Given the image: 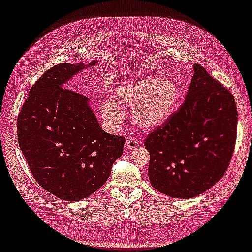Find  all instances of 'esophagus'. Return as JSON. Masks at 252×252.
<instances>
[{"mask_svg":"<svg viewBox=\"0 0 252 252\" xmlns=\"http://www.w3.org/2000/svg\"><path fill=\"white\" fill-rule=\"evenodd\" d=\"M137 146H139V141L135 138H129L126 140V147L131 148V150H134Z\"/></svg>","mask_w":252,"mask_h":252,"instance_id":"obj_1","label":"esophagus"}]
</instances>
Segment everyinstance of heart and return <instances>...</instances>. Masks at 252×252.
I'll use <instances>...</instances> for the list:
<instances>
[{
    "label": "heart",
    "mask_w": 252,
    "mask_h": 252,
    "mask_svg": "<svg viewBox=\"0 0 252 252\" xmlns=\"http://www.w3.org/2000/svg\"><path fill=\"white\" fill-rule=\"evenodd\" d=\"M116 97L121 104L134 107L136 123L146 128L161 126L169 117L179 97V88L171 79L144 76L116 89ZM100 112L110 125L123 120L121 107L113 98L100 102Z\"/></svg>",
    "instance_id": "1"
}]
</instances>
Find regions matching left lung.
Instances as JSON below:
<instances>
[{
	"mask_svg": "<svg viewBox=\"0 0 252 252\" xmlns=\"http://www.w3.org/2000/svg\"><path fill=\"white\" fill-rule=\"evenodd\" d=\"M237 125L230 91L195 64L185 101L144 140L153 187L174 198H191L213 187L231 161Z\"/></svg>",
	"mask_w": 252,
	"mask_h": 252,
	"instance_id": "obj_1",
	"label": "left lung"
}]
</instances>
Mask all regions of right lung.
<instances>
[{
	"label": "right lung",
	"mask_w": 252,
	"mask_h": 252,
	"mask_svg": "<svg viewBox=\"0 0 252 252\" xmlns=\"http://www.w3.org/2000/svg\"><path fill=\"white\" fill-rule=\"evenodd\" d=\"M84 67L60 63L46 70L17 116L18 144L33 178L68 201L88 197L107 182L126 142L100 128L85 96L63 87Z\"/></svg>",
	"instance_id": "1"
}]
</instances>
